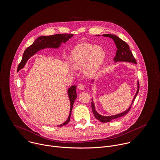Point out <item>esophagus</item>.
I'll use <instances>...</instances> for the list:
<instances>
[{
	"mask_svg": "<svg viewBox=\"0 0 160 160\" xmlns=\"http://www.w3.org/2000/svg\"><path fill=\"white\" fill-rule=\"evenodd\" d=\"M78 88L79 89H81V90L84 89V85L82 83H79L78 84Z\"/></svg>",
	"mask_w": 160,
	"mask_h": 160,
	"instance_id": "obj_1",
	"label": "esophagus"
}]
</instances>
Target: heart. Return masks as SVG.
I'll list each match as a JSON object with an SVG mask.
<instances>
[{
    "label": "heart",
    "instance_id": "obj_1",
    "mask_svg": "<svg viewBox=\"0 0 160 160\" xmlns=\"http://www.w3.org/2000/svg\"><path fill=\"white\" fill-rule=\"evenodd\" d=\"M105 59L104 50L89 43H81L75 47L69 54V61L76 69L82 67L83 73L88 77L97 74Z\"/></svg>",
    "mask_w": 160,
    "mask_h": 160
}]
</instances>
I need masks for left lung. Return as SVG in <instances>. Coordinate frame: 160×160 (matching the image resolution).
<instances>
[{
	"label": "left lung",
	"instance_id": "8db88e82",
	"mask_svg": "<svg viewBox=\"0 0 160 160\" xmlns=\"http://www.w3.org/2000/svg\"><path fill=\"white\" fill-rule=\"evenodd\" d=\"M97 36H100V35H97ZM103 37H109L110 38H112L115 45H116V48L117 49L116 53H115V57L113 58V60L115 62V63L118 62H131L133 63H135L136 64L137 62L136 60L134 58V57L132 55V53L131 52L129 46L128 45V44H127L126 42H125L124 41H123L122 40H121L120 38H118L117 36L115 35H111V34H105L103 35ZM94 81V79L91 80V84H93ZM89 89H91V87H89ZM139 81H137V91L136 92V94L134 96V97L132 101V103L131 104L130 107L127 108L126 110H125L124 112L116 114V115H110V116H103L100 115V113H98L97 112V111L95 109V106H94V103L93 102V99L92 98L91 100V108H92V110L93 112V114L95 117V118L98 119V120H100L101 122H109L111 120H112L113 119H116L117 118L121 117L122 116L125 115L127 113H128L131 108L132 104L133 103V102L134 101L136 97H137V95L139 92Z\"/></svg>",
	"mask_w": 160,
	"mask_h": 160
}]
</instances>
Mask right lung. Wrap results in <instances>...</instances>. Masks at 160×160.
I'll return each instance as SVG.
<instances>
[{
	"instance_id": "obj_1",
	"label": "right lung",
	"mask_w": 160,
	"mask_h": 160,
	"mask_svg": "<svg viewBox=\"0 0 160 160\" xmlns=\"http://www.w3.org/2000/svg\"><path fill=\"white\" fill-rule=\"evenodd\" d=\"M74 36L73 34H57L51 36H42L35 40L34 43L28 47L24 52L22 60L18 67V72L22 69L29 58L34 55L38 51L45 48H58L62 43H66L71 37ZM68 94L70 101V113L68 118L62 124L58 125L62 127L68 123L70 121L71 112L74 105V102L77 98L76 86L73 85L68 89Z\"/></svg>"
}]
</instances>
